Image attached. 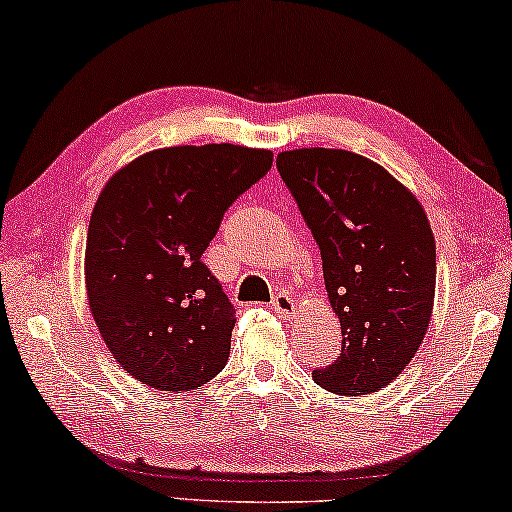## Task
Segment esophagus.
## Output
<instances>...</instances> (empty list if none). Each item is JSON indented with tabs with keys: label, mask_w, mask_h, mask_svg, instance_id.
I'll list each match as a JSON object with an SVG mask.
<instances>
[{
	"label": "esophagus",
	"mask_w": 512,
	"mask_h": 512,
	"mask_svg": "<svg viewBox=\"0 0 512 512\" xmlns=\"http://www.w3.org/2000/svg\"><path fill=\"white\" fill-rule=\"evenodd\" d=\"M271 309H274V314L281 316V319H295L297 314V304H295V297L288 295V293H278L274 300H271Z\"/></svg>",
	"instance_id": "obj_1"
}]
</instances>
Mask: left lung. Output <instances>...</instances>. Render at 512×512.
<instances>
[{
    "label": "left lung",
    "mask_w": 512,
    "mask_h": 512,
    "mask_svg": "<svg viewBox=\"0 0 512 512\" xmlns=\"http://www.w3.org/2000/svg\"><path fill=\"white\" fill-rule=\"evenodd\" d=\"M276 167L319 243L342 352L312 373L359 397L390 385L423 345L435 307L437 250L420 200L383 165L342 148H295Z\"/></svg>",
    "instance_id": "1"
}]
</instances>
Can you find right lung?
Returning <instances> with one entry per match:
<instances>
[{
  "label": "right lung",
  "mask_w": 512,
  "mask_h": 512,
  "mask_svg": "<svg viewBox=\"0 0 512 512\" xmlns=\"http://www.w3.org/2000/svg\"><path fill=\"white\" fill-rule=\"evenodd\" d=\"M271 160L234 144L155 148L101 189L84 250L89 312L139 383L191 392L226 366L236 309L200 257Z\"/></svg>",
  "instance_id": "1"
}]
</instances>
